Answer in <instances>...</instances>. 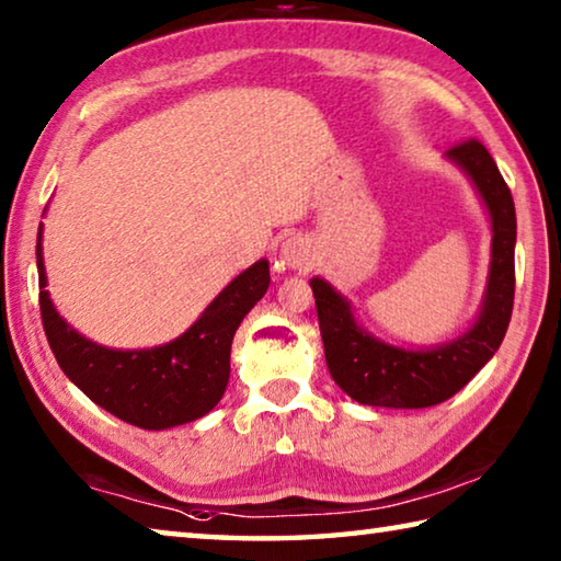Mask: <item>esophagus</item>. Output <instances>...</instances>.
Wrapping results in <instances>:
<instances>
[{"instance_id":"obj_1","label":"esophagus","mask_w":561,"mask_h":561,"mask_svg":"<svg viewBox=\"0 0 561 561\" xmlns=\"http://www.w3.org/2000/svg\"><path fill=\"white\" fill-rule=\"evenodd\" d=\"M311 257H314V254H311V244L299 234H294V237H289V240H284L282 247H279V260L291 270L307 267V264H311Z\"/></svg>"}]
</instances>
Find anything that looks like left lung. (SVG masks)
Instances as JSON below:
<instances>
[{
	"label": "left lung",
	"instance_id": "obj_1",
	"mask_svg": "<svg viewBox=\"0 0 561 561\" xmlns=\"http://www.w3.org/2000/svg\"><path fill=\"white\" fill-rule=\"evenodd\" d=\"M478 190L490 217V272L472 327L425 348L386 344L358 324L351 301L327 279L311 277L329 374L346 396L378 408H431L448 401L495 356L515 301V203L495 160L480 140L445 150Z\"/></svg>",
	"mask_w": 561,
	"mask_h": 561
}]
</instances>
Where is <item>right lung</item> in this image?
<instances>
[{"mask_svg":"<svg viewBox=\"0 0 561 561\" xmlns=\"http://www.w3.org/2000/svg\"><path fill=\"white\" fill-rule=\"evenodd\" d=\"M42 230L36 234L39 307L46 339L61 371L103 411L146 431L197 421L220 403L230 381L237 327L270 287V262L260 260L227 284L185 334L153 348H108L79 334L46 289Z\"/></svg>","mask_w":561,"mask_h":561,"instance_id":"add662e5","label":"right lung"}]
</instances>
